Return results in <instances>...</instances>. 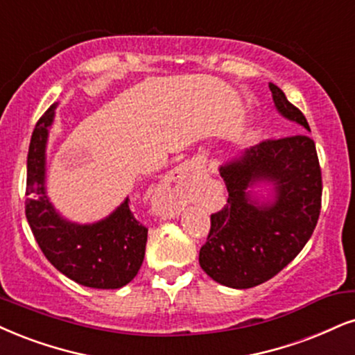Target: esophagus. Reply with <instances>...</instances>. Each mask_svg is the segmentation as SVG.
<instances>
[{
	"instance_id": "1",
	"label": "esophagus",
	"mask_w": 355,
	"mask_h": 355,
	"mask_svg": "<svg viewBox=\"0 0 355 355\" xmlns=\"http://www.w3.org/2000/svg\"><path fill=\"white\" fill-rule=\"evenodd\" d=\"M192 174H194V168L191 164H181L171 173L168 178V182H166V187L173 192V194H179V192L187 191V187L191 184Z\"/></svg>"
}]
</instances>
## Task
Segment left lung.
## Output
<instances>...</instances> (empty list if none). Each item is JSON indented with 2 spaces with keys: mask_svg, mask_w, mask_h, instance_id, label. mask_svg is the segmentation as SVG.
I'll use <instances>...</instances> for the list:
<instances>
[{
  "mask_svg": "<svg viewBox=\"0 0 355 355\" xmlns=\"http://www.w3.org/2000/svg\"><path fill=\"white\" fill-rule=\"evenodd\" d=\"M268 87L279 115L311 131L283 90ZM218 173L229 199L211 216L199 263L214 282L247 290L279 273L311 239L322 194L316 144L308 135L268 139L227 161Z\"/></svg>",
  "mask_w": 355,
  "mask_h": 355,
  "instance_id": "8db88e82",
  "label": "left lung"
}]
</instances>
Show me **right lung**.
Instances as JSON below:
<instances>
[{
  "mask_svg": "<svg viewBox=\"0 0 355 355\" xmlns=\"http://www.w3.org/2000/svg\"><path fill=\"white\" fill-rule=\"evenodd\" d=\"M57 103L39 118L28 153L26 217L47 260L82 286L116 290L137 277L148 229L130 211L126 198L110 216L92 224L72 222L54 207L46 187V150Z\"/></svg>",
  "mask_w": 355,
  "mask_h": 355,
  "instance_id": "1",
  "label": "right lung"
}]
</instances>
